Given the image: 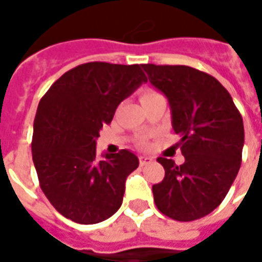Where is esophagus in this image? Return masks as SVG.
Wrapping results in <instances>:
<instances>
[{"label": "esophagus", "instance_id": "esophagus-1", "mask_svg": "<svg viewBox=\"0 0 262 262\" xmlns=\"http://www.w3.org/2000/svg\"><path fill=\"white\" fill-rule=\"evenodd\" d=\"M139 163H140V165H147L150 164V163H153V159H151V157H147V156H140V157H139Z\"/></svg>", "mask_w": 262, "mask_h": 262}]
</instances>
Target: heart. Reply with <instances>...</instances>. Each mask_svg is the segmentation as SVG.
Returning <instances> with one entry per match:
<instances>
[{"label":"heart","instance_id":"heart-1","mask_svg":"<svg viewBox=\"0 0 262 262\" xmlns=\"http://www.w3.org/2000/svg\"><path fill=\"white\" fill-rule=\"evenodd\" d=\"M159 95H161L159 91H156V90H153V88H144L142 91V94H140V101H147V99H151V98L154 97H159Z\"/></svg>","mask_w":262,"mask_h":262}]
</instances>
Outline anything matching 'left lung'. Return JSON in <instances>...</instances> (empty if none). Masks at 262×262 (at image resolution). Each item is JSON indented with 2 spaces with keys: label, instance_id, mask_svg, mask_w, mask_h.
Wrapping results in <instances>:
<instances>
[{
  "label": "left lung",
  "instance_id": "left-lung-1",
  "mask_svg": "<svg viewBox=\"0 0 262 262\" xmlns=\"http://www.w3.org/2000/svg\"><path fill=\"white\" fill-rule=\"evenodd\" d=\"M148 81L168 98L172 129L185 163L159 157L163 181L156 206L178 222H192L219 206L242 165L244 126L230 94L214 77L188 66L143 64Z\"/></svg>",
  "mask_w": 262,
  "mask_h": 262
}]
</instances>
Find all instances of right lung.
I'll list each match as a JSON object with an SVG mask.
<instances>
[{
	"mask_svg": "<svg viewBox=\"0 0 262 262\" xmlns=\"http://www.w3.org/2000/svg\"><path fill=\"white\" fill-rule=\"evenodd\" d=\"M146 81L140 64L91 61L69 70L40 99L32 159L43 193L67 219L94 225L120 208L139 159L129 150L98 159L95 140L118 105Z\"/></svg>",
	"mask_w": 262,
	"mask_h": 262,
	"instance_id": "add662e5",
	"label": "right lung"
}]
</instances>
